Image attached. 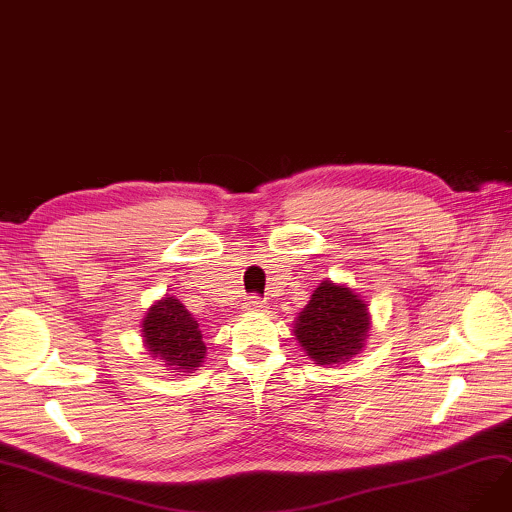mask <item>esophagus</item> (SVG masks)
Masks as SVG:
<instances>
[{"instance_id":"34e87169","label":"esophagus","mask_w":512,"mask_h":512,"mask_svg":"<svg viewBox=\"0 0 512 512\" xmlns=\"http://www.w3.org/2000/svg\"><path fill=\"white\" fill-rule=\"evenodd\" d=\"M263 300L261 298H257V296H251L245 304H243V309L245 311H251V313H259V311H263Z\"/></svg>"}]
</instances>
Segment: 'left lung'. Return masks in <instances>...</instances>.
<instances>
[{"label": "left lung", "instance_id": "left-lung-1", "mask_svg": "<svg viewBox=\"0 0 512 512\" xmlns=\"http://www.w3.org/2000/svg\"><path fill=\"white\" fill-rule=\"evenodd\" d=\"M292 325L300 350L313 364L333 366L350 362L364 350L370 313L354 288L327 278L313 290L309 304Z\"/></svg>", "mask_w": 512, "mask_h": 512}]
</instances>
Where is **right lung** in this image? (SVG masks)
I'll return each mask as SVG.
<instances>
[{
	"label": "right lung",
	"mask_w": 512,
	"mask_h": 512,
	"mask_svg": "<svg viewBox=\"0 0 512 512\" xmlns=\"http://www.w3.org/2000/svg\"><path fill=\"white\" fill-rule=\"evenodd\" d=\"M144 348L170 372H193L206 358L199 323L177 298L164 294L142 319Z\"/></svg>",
	"instance_id": "add662e5"
}]
</instances>
